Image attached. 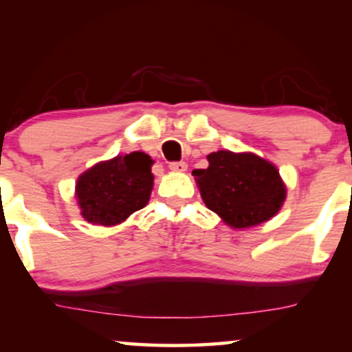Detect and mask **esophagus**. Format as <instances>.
<instances>
[{
  "label": "esophagus",
  "mask_w": 352,
  "mask_h": 352,
  "mask_svg": "<svg viewBox=\"0 0 352 352\" xmlns=\"http://www.w3.org/2000/svg\"><path fill=\"white\" fill-rule=\"evenodd\" d=\"M170 170L176 171V173H182L187 170V163L186 162H171L170 163Z\"/></svg>",
  "instance_id": "esophagus-1"
}]
</instances>
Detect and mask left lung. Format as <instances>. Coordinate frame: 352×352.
Instances as JSON below:
<instances>
[{
  "instance_id": "8db88e82",
  "label": "left lung",
  "mask_w": 352,
  "mask_h": 352,
  "mask_svg": "<svg viewBox=\"0 0 352 352\" xmlns=\"http://www.w3.org/2000/svg\"><path fill=\"white\" fill-rule=\"evenodd\" d=\"M208 168L194 170L201 200L232 229L266 223L280 211L287 187L277 166L252 152L210 153Z\"/></svg>"
}]
</instances>
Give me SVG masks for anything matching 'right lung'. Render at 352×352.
Segmentation results:
<instances>
[{"label": "right lung", "instance_id": "obj_1", "mask_svg": "<svg viewBox=\"0 0 352 352\" xmlns=\"http://www.w3.org/2000/svg\"><path fill=\"white\" fill-rule=\"evenodd\" d=\"M153 160L144 152L99 162L75 184V199L85 221L98 226L122 224L144 208L153 189Z\"/></svg>", "mask_w": 352, "mask_h": 352}]
</instances>
